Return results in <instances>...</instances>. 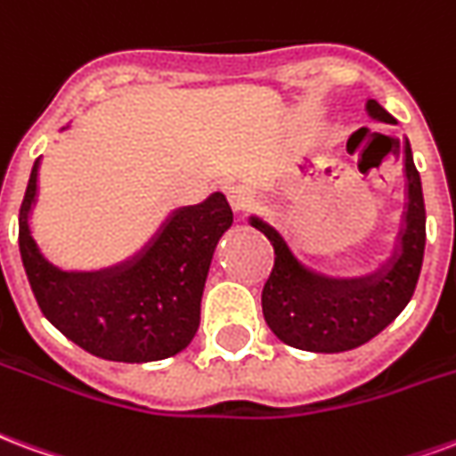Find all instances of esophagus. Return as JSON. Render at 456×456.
<instances>
[{
  "label": "esophagus",
  "mask_w": 456,
  "mask_h": 456,
  "mask_svg": "<svg viewBox=\"0 0 456 456\" xmlns=\"http://www.w3.org/2000/svg\"><path fill=\"white\" fill-rule=\"evenodd\" d=\"M257 199V189L250 182H235L228 187V201L235 211H245Z\"/></svg>",
  "instance_id": "34e87169"
}]
</instances>
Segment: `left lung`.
I'll use <instances>...</instances> for the list:
<instances>
[{
  "label": "left lung",
  "mask_w": 456,
  "mask_h": 456,
  "mask_svg": "<svg viewBox=\"0 0 456 456\" xmlns=\"http://www.w3.org/2000/svg\"><path fill=\"white\" fill-rule=\"evenodd\" d=\"M371 118L396 123L384 106L369 99ZM408 211L401 250L364 277H330L291 252L277 228L252 218L274 245V267L262 289V314L279 340L308 352H347L379 335L411 301L425 252V204L420 175L405 141Z\"/></svg>",
  "instance_id": "left-lung-1"
}]
</instances>
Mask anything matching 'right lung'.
<instances>
[{
	"mask_svg": "<svg viewBox=\"0 0 456 456\" xmlns=\"http://www.w3.org/2000/svg\"><path fill=\"white\" fill-rule=\"evenodd\" d=\"M38 159L19 211V250L43 315L68 340L111 362L167 360L194 340L216 242L232 224L228 199L175 211L133 260L102 272H62L38 252L28 228Z\"/></svg>",
	"mask_w": 456,
	"mask_h": 456,
	"instance_id": "1",
	"label": "right lung"
}]
</instances>
